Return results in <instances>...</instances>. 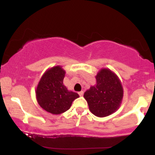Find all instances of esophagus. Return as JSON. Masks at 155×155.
Here are the masks:
<instances>
[{
	"label": "esophagus",
	"mask_w": 155,
	"mask_h": 155,
	"mask_svg": "<svg viewBox=\"0 0 155 155\" xmlns=\"http://www.w3.org/2000/svg\"><path fill=\"white\" fill-rule=\"evenodd\" d=\"M79 95L80 96H83V95H84V92H83V91L79 92Z\"/></svg>",
	"instance_id": "1"
}]
</instances>
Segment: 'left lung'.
Here are the masks:
<instances>
[{
	"instance_id": "obj_1",
	"label": "left lung",
	"mask_w": 155,
	"mask_h": 155,
	"mask_svg": "<svg viewBox=\"0 0 155 155\" xmlns=\"http://www.w3.org/2000/svg\"><path fill=\"white\" fill-rule=\"evenodd\" d=\"M96 84L84 94L90 111L98 117L111 115L120 108L123 98V87L116 74L101 68L95 76Z\"/></svg>"
}]
</instances>
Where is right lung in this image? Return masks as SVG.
Here are the masks:
<instances>
[{"instance_id":"right-lung-1","label":"right lung","mask_w":155,"mask_h":155,"mask_svg":"<svg viewBox=\"0 0 155 155\" xmlns=\"http://www.w3.org/2000/svg\"><path fill=\"white\" fill-rule=\"evenodd\" d=\"M65 71L60 65L47 69L41 78L35 90L39 106L52 114H60L68 111L79 95L70 91L63 84Z\"/></svg>"}]
</instances>
